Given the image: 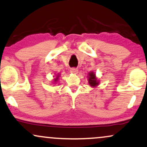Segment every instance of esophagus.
I'll list each match as a JSON object with an SVG mask.
<instances>
[{
    "instance_id": "obj_1",
    "label": "esophagus",
    "mask_w": 147,
    "mask_h": 147,
    "mask_svg": "<svg viewBox=\"0 0 147 147\" xmlns=\"http://www.w3.org/2000/svg\"><path fill=\"white\" fill-rule=\"evenodd\" d=\"M70 72L74 74H77L78 73V69H76V68H71V69H70Z\"/></svg>"
}]
</instances>
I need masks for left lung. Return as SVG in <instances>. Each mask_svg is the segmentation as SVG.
Instances as JSON below:
<instances>
[{"mask_svg": "<svg viewBox=\"0 0 147 147\" xmlns=\"http://www.w3.org/2000/svg\"><path fill=\"white\" fill-rule=\"evenodd\" d=\"M88 75V80L89 85H90L91 87L95 88L97 86L99 85V84H100V80H98L97 79L96 74H94V72H89Z\"/></svg>", "mask_w": 147, "mask_h": 147, "instance_id": "obj_1", "label": "left lung"}]
</instances>
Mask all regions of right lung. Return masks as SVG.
Returning a JSON list of instances; mask_svg holds the SVG:
<instances>
[{"label": "right lung", "instance_id": "add662e5", "mask_svg": "<svg viewBox=\"0 0 147 147\" xmlns=\"http://www.w3.org/2000/svg\"><path fill=\"white\" fill-rule=\"evenodd\" d=\"M60 77V74H58L56 75V77L54 79V82H53V84H56L57 82V81L59 80V78Z\"/></svg>", "mask_w": 147, "mask_h": 147}]
</instances>
